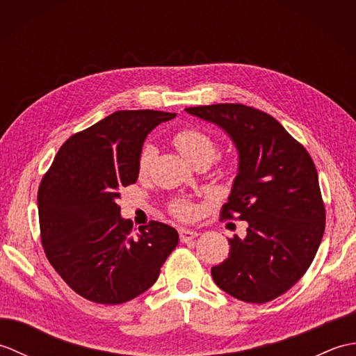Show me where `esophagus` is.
<instances>
[{"instance_id": "esophagus-1", "label": "esophagus", "mask_w": 356, "mask_h": 356, "mask_svg": "<svg viewBox=\"0 0 356 356\" xmlns=\"http://www.w3.org/2000/svg\"><path fill=\"white\" fill-rule=\"evenodd\" d=\"M179 237L182 243H190L193 238L197 237V232L191 231V229H185V228H180L179 229Z\"/></svg>"}]
</instances>
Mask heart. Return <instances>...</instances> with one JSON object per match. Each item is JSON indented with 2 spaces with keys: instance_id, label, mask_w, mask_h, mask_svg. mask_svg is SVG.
<instances>
[{
  "instance_id": "1",
  "label": "heart",
  "mask_w": 356,
  "mask_h": 356,
  "mask_svg": "<svg viewBox=\"0 0 356 356\" xmlns=\"http://www.w3.org/2000/svg\"><path fill=\"white\" fill-rule=\"evenodd\" d=\"M174 147L179 149V153L182 154L188 162L193 165L197 163H207L209 165L213 162L217 153V143L211 138V136L203 131L202 128L197 127H185L180 128L179 131L174 133L172 136ZM154 149L153 147H143L139 159H138V172L139 176H145L149 168V163L153 161ZM170 211L174 217L182 218V220H188L195 213V208L190 200L177 199L171 202Z\"/></svg>"
}]
</instances>
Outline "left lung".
Wrapping results in <instances>:
<instances>
[{
  "label": "left lung",
  "instance_id": "1",
  "mask_svg": "<svg viewBox=\"0 0 356 356\" xmlns=\"http://www.w3.org/2000/svg\"><path fill=\"white\" fill-rule=\"evenodd\" d=\"M222 127L240 156L222 218L246 220L243 238L213 266L216 284L246 303H268L306 274L321 243L326 208L311 154L268 113L243 104L186 108Z\"/></svg>",
  "mask_w": 356,
  "mask_h": 356
}]
</instances>
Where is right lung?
I'll list each match as a JSON object with an SVG mask.
<instances>
[{
  "label": "right lung",
  "instance_id": "add662e5",
  "mask_svg": "<svg viewBox=\"0 0 356 356\" xmlns=\"http://www.w3.org/2000/svg\"><path fill=\"white\" fill-rule=\"evenodd\" d=\"M176 113L120 110L64 142L38 190L45 257L72 289L93 303L120 305L156 283L179 243L151 220L133 234L120 218L122 188L138 180L147 134Z\"/></svg>",
  "mask_w": 356,
  "mask_h": 356
}]
</instances>
